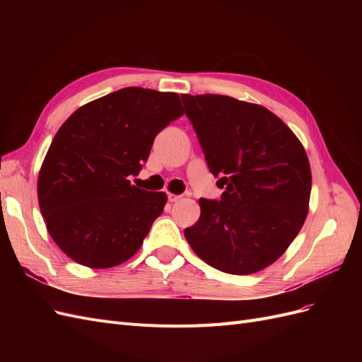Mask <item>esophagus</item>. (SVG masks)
Wrapping results in <instances>:
<instances>
[{
  "mask_svg": "<svg viewBox=\"0 0 362 362\" xmlns=\"http://www.w3.org/2000/svg\"><path fill=\"white\" fill-rule=\"evenodd\" d=\"M168 198L170 202H177L178 199H181L180 194H173V193H168Z\"/></svg>",
  "mask_w": 362,
  "mask_h": 362,
  "instance_id": "1",
  "label": "esophagus"
}]
</instances>
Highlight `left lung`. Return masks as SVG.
Here are the masks:
<instances>
[{
    "mask_svg": "<svg viewBox=\"0 0 362 362\" xmlns=\"http://www.w3.org/2000/svg\"><path fill=\"white\" fill-rule=\"evenodd\" d=\"M222 201L199 199L184 231L194 254L231 275H252L288 249L310 210L311 168L300 140L266 107L225 95H182Z\"/></svg>",
    "mask_w": 362,
    "mask_h": 362,
    "instance_id": "obj_1",
    "label": "left lung"
}]
</instances>
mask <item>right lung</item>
<instances>
[{
  "mask_svg": "<svg viewBox=\"0 0 362 362\" xmlns=\"http://www.w3.org/2000/svg\"><path fill=\"white\" fill-rule=\"evenodd\" d=\"M182 115L178 93L125 87L81 105L60 127L39 170L37 199L51 238L71 259L108 269L140 249L168 194L128 177Z\"/></svg>",
  "mask_w": 362,
  "mask_h": 362,
  "instance_id": "1",
  "label": "right lung"
}]
</instances>
